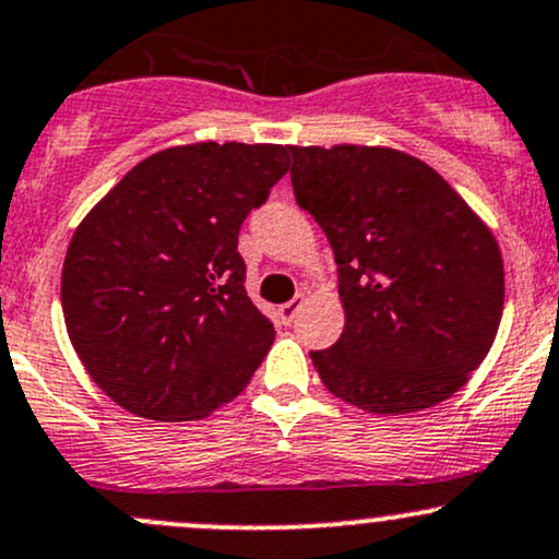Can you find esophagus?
I'll return each instance as SVG.
<instances>
[{
	"instance_id": "34e87169",
	"label": "esophagus",
	"mask_w": 559,
	"mask_h": 559,
	"mask_svg": "<svg viewBox=\"0 0 559 559\" xmlns=\"http://www.w3.org/2000/svg\"><path fill=\"white\" fill-rule=\"evenodd\" d=\"M302 305H305V297H302V294H299V297H294V299H289V302L281 305V308H278V318H281V321H284V323H292L294 318H297V312L302 310Z\"/></svg>"
}]
</instances>
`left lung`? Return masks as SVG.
I'll return each mask as SVG.
<instances>
[{"label":"left lung","mask_w":559,"mask_h":559,"mask_svg":"<svg viewBox=\"0 0 559 559\" xmlns=\"http://www.w3.org/2000/svg\"><path fill=\"white\" fill-rule=\"evenodd\" d=\"M292 151L299 206L340 265L345 331L310 358L336 397L411 414L483 364L504 310L496 238L432 167L366 145Z\"/></svg>","instance_id":"obj_1"}]
</instances>
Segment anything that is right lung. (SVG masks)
<instances>
[{
  "label": "right lung",
  "instance_id": "right-lung-1",
  "mask_svg": "<svg viewBox=\"0 0 559 559\" xmlns=\"http://www.w3.org/2000/svg\"><path fill=\"white\" fill-rule=\"evenodd\" d=\"M289 171L284 145L199 143L127 171L71 238L66 329L121 408L193 421L233 401L273 345L238 230Z\"/></svg>",
  "mask_w": 559,
  "mask_h": 559
}]
</instances>
